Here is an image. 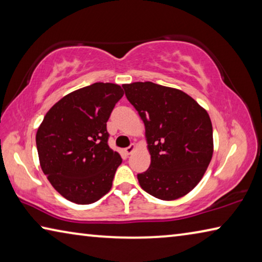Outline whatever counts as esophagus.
<instances>
[{
	"instance_id": "obj_1",
	"label": "esophagus",
	"mask_w": 262,
	"mask_h": 262,
	"mask_svg": "<svg viewBox=\"0 0 262 262\" xmlns=\"http://www.w3.org/2000/svg\"><path fill=\"white\" fill-rule=\"evenodd\" d=\"M135 150H136V145L135 144H130L129 147L125 149V154L126 155H132L133 152L135 151Z\"/></svg>"
}]
</instances>
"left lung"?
<instances>
[{"mask_svg":"<svg viewBox=\"0 0 262 262\" xmlns=\"http://www.w3.org/2000/svg\"><path fill=\"white\" fill-rule=\"evenodd\" d=\"M122 88L144 123L151 157L148 170L137 174L140 186L159 200L185 196L200 183L214 152L209 114L179 89L152 82Z\"/></svg>","mask_w":262,"mask_h":262,"instance_id":"left-lung-1","label":"left lung"}]
</instances>
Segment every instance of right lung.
Masks as SVG:
<instances>
[{
    "mask_svg": "<svg viewBox=\"0 0 262 262\" xmlns=\"http://www.w3.org/2000/svg\"><path fill=\"white\" fill-rule=\"evenodd\" d=\"M120 85L94 83L66 95L46 113L35 135L39 163L67 200L90 205L110 192L122 159L107 144L111 112Z\"/></svg>",
    "mask_w": 262,
    "mask_h": 262,
    "instance_id": "right-lung-1",
    "label": "right lung"
}]
</instances>
